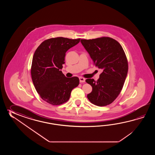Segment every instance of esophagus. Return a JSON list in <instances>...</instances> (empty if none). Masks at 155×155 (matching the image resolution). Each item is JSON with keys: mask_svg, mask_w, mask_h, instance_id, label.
Wrapping results in <instances>:
<instances>
[{"mask_svg": "<svg viewBox=\"0 0 155 155\" xmlns=\"http://www.w3.org/2000/svg\"><path fill=\"white\" fill-rule=\"evenodd\" d=\"M79 80H80V82H84L85 81V79L84 78H82V77H80Z\"/></svg>", "mask_w": 155, "mask_h": 155, "instance_id": "obj_1", "label": "esophagus"}]
</instances>
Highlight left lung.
<instances>
[{
	"label": "left lung",
	"mask_w": 155,
	"mask_h": 155,
	"mask_svg": "<svg viewBox=\"0 0 155 155\" xmlns=\"http://www.w3.org/2000/svg\"><path fill=\"white\" fill-rule=\"evenodd\" d=\"M94 61V65L103 70L97 81L87 79L86 82L92 86L87 97L98 106L108 105L115 100L122 90L128 72V61L120 44L107 36L92 39H81Z\"/></svg>",
	"instance_id": "obj_1"
}]
</instances>
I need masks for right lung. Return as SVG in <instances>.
I'll return each instance as SVG.
<instances>
[{"label": "right lung", "mask_w": 155, "mask_h": 155, "mask_svg": "<svg viewBox=\"0 0 155 155\" xmlns=\"http://www.w3.org/2000/svg\"><path fill=\"white\" fill-rule=\"evenodd\" d=\"M80 39L63 37L44 40L36 49L31 66V75L36 91L44 101L53 105L67 102L74 88L79 84L78 77L66 78L61 69L66 51Z\"/></svg>", "instance_id": "right-lung-1"}]
</instances>
